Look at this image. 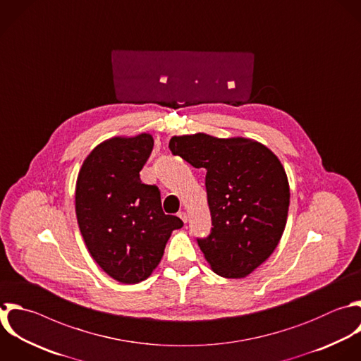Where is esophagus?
<instances>
[{"label": "esophagus", "mask_w": 361, "mask_h": 361, "mask_svg": "<svg viewBox=\"0 0 361 361\" xmlns=\"http://www.w3.org/2000/svg\"><path fill=\"white\" fill-rule=\"evenodd\" d=\"M178 216L180 217V220H182L183 223H188V214H186L185 212H179V213H178Z\"/></svg>", "instance_id": "34e87169"}]
</instances>
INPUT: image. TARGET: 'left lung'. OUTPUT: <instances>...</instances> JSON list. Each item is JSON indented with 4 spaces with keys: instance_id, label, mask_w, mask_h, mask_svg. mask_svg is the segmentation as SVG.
<instances>
[{
    "instance_id": "8db88e82",
    "label": "left lung",
    "mask_w": 361,
    "mask_h": 361,
    "mask_svg": "<svg viewBox=\"0 0 361 361\" xmlns=\"http://www.w3.org/2000/svg\"><path fill=\"white\" fill-rule=\"evenodd\" d=\"M169 149L204 168L212 233L197 244L212 269L244 278L276 248L285 230L289 183L278 157L258 141L204 133L172 137Z\"/></svg>"
}]
</instances>
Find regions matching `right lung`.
Instances as JSON below:
<instances>
[{
  "mask_svg": "<svg viewBox=\"0 0 361 361\" xmlns=\"http://www.w3.org/2000/svg\"><path fill=\"white\" fill-rule=\"evenodd\" d=\"M154 147L151 134L113 137L85 159L76 182V216L93 259L121 283L147 279L183 221L165 214L159 189L140 171Z\"/></svg>",
  "mask_w": 361,
  "mask_h": 361,
  "instance_id": "obj_1",
  "label": "right lung"
}]
</instances>
